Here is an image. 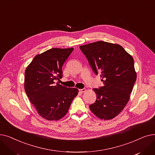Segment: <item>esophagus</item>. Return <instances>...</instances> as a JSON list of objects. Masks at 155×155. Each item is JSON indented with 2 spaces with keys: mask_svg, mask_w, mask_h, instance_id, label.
Returning <instances> with one entry per match:
<instances>
[{
  "mask_svg": "<svg viewBox=\"0 0 155 155\" xmlns=\"http://www.w3.org/2000/svg\"><path fill=\"white\" fill-rule=\"evenodd\" d=\"M79 92L81 93H84L86 92V89L85 88H82V89H79Z\"/></svg>",
  "mask_w": 155,
  "mask_h": 155,
  "instance_id": "esophagus-1",
  "label": "esophagus"
}]
</instances>
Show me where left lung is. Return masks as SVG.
<instances>
[{
    "instance_id": "8db88e82",
    "label": "left lung",
    "mask_w": 155,
    "mask_h": 155,
    "mask_svg": "<svg viewBox=\"0 0 155 155\" xmlns=\"http://www.w3.org/2000/svg\"><path fill=\"white\" fill-rule=\"evenodd\" d=\"M80 48L95 74L101 73L104 84L93 89L97 99L89 108L99 119L114 118L127 104L136 80L134 59L120 45L102 41Z\"/></svg>"
}]
</instances>
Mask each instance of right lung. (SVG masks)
<instances>
[{"label":"right lung","mask_w":155,"mask_h":155,"mask_svg":"<svg viewBox=\"0 0 155 155\" xmlns=\"http://www.w3.org/2000/svg\"><path fill=\"white\" fill-rule=\"evenodd\" d=\"M73 50L51 48L35 56L25 70L24 90L39 115L48 120H58L67 114L76 88L55 83L62 77V66Z\"/></svg>","instance_id":"right-lung-1"}]
</instances>
